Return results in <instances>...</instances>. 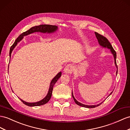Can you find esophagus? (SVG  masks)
I'll list each match as a JSON object with an SVG mask.
<instances>
[{
    "label": "esophagus",
    "instance_id": "1",
    "mask_svg": "<svg viewBox=\"0 0 130 130\" xmlns=\"http://www.w3.org/2000/svg\"><path fill=\"white\" fill-rule=\"evenodd\" d=\"M74 66L71 64L66 65L64 69V73H65V74H71L73 72V70H74Z\"/></svg>",
    "mask_w": 130,
    "mask_h": 130
}]
</instances>
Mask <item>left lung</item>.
Wrapping results in <instances>:
<instances>
[{"mask_svg":"<svg viewBox=\"0 0 130 130\" xmlns=\"http://www.w3.org/2000/svg\"><path fill=\"white\" fill-rule=\"evenodd\" d=\"M95 33V36L96 37H97V39H98V43L99 45H101L102 47L103 48H107V49H110V51L111 54H112L113 56H114V62H115V66L116 67V68H117V70H116V75H117V74H118V66L117 65H116V52L114 51V49H113L112 45H111L110 43L109 42V41L108 40L107 38H106L105 37L102 36L101 35L99 34V33H98L97 32H94ZM112 93L111 92L110 93V94L109 95V96L110 95H111V93ZM72 98H74V101L76 103V104H77L79 106H82V107H85V108H95L97 107V106H99L101 105L102 103L103 102H102L101 103H99V104H97V105H85V104H82V103H80L78 102L77 100H76L75 97L74 95H73V92H72ZM108 96V97H109Z\"/></svg>","mask_w":130,"mask_h":130,"instance_id":"1","label":"left lung"}]
</instances>
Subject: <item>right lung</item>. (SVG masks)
Returning <instances> with one entry per match:
<instances>
[{
    "mask_svg": "<svg viewBox=\"0 0 130 130\" xmlns=\"http://www.w3.org/2000/svg\"><path fill=\"white\" fill-rule=\"evenodd\" d=\"M57 30H58V26H56L50 25H41L39 26H34V27H32L30 29H28V31H26L25 32H23L22 34L20 35L18 37V38L15 40V41L14 43V44H12V45L11 46L10 49V53H9L10 58L11 54L13 50H14V49L15 48V46L17 45L18 43H19L23 38H24V36L30 35V34H31V33H34V32H41V33H53L55 32ZM8 70H9V68H8ZM61 72H59L58 74L52 79V80L51 82V84H50L49 88L47 94H46V95L44 98L41 100L40 101L34 102V103H29V102H26L24 101H23V100H22L21 99L19 98L21 100L24 104H25L26 105H28L29 106H40V105H44V104H46V103L48 102V101H49L50 99H51V98L52 97L53 87H54V86L55 84V83L57 82L59 78L61 77Z\"/></svg>",
    "mask_w": 130,
    "mask_h": 130,
    "instance_id": "add662e5",
    "label": "right lung"
}]
</instances>
